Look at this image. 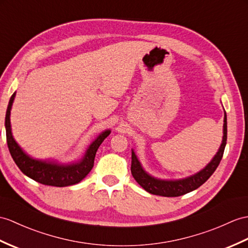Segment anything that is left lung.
<instances>
[{
  "label": "left lung",
  "instance_id": "left-lung-1",
  "mask_svg": "<svg viewBox=\"0 0 248 248\" xmlns=\"http://www.w3.org/2000/svg\"><path fill=\"white\" fill-rule=\"evenodd\" d=\"M227 140V118L226 113L224 116V124H223V140L221 143V147L218 151L212 158L211 162L207 165L203 170H201L198 173L191 175L186 178H182V180L176 181H166V180H159V178H155L148 174L147 172L142 169V167L137 159L134 151L132 150V163H131V172L132 175L135 178V181L140 184V185L151 194L160 195V197H180V195L186 194L190 191H193L197 188L208 180L212 175V173L217 168L218 164H220L221 159L224 154V149L226 146Z\"/></svg>",
  "mask_w": 248,
  "mask_h": 248
}]
</instances>
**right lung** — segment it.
I'll return each instance as SVG.
<instances>
[{"label":"right lung","instance_id":"add662e5","mask_svg":"<svg viewBox=\"0 0 248 248\" xmlns=\"http://www.w3.org/2000/svg\"><path fill=\"white\" fill-rule=\"evenodd\" d=\"M15 96L16 93L10 97L8 103L6 117H5V128H6V140L9 152L15 163L19 167V169L25 175L32 178L33 181L47 186L66 187L75 185V184L82 181L93 168L98 148L101 145V142L105 140V138H107L108 134L111 133V131L107 130L102 132L91 143L81 160H79L77 163L63 165L51 162V160L34 159L22 150L21 147L15 140L13 133H11L10 110L15 100Z\"/></svg>","mask_w":248,"mask_h":248}]
</instances>
